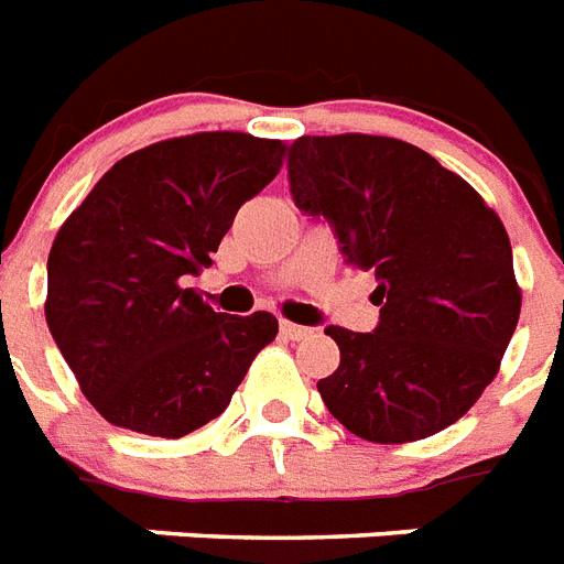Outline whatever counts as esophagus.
Returning a JSON list of instances; mask_svg holds the SVG:
<instances>
[{
  "label": "esophagus",
  "mask_w": 564,
  "mask_h": 564,
  "mask_svg": "<svg viewBox=\"0 0 564 564\" xmlns=\"http://www.w3.org/2000/svg\"><path fill=\"white\" fill-rule=\"evenodd\" d=\"M279 332H282L288 340H303V337L311 335V328L296 326V323H288V319H282V323H279Z\"/></svg>",
  "instance_id": "1"
}]
</instances>
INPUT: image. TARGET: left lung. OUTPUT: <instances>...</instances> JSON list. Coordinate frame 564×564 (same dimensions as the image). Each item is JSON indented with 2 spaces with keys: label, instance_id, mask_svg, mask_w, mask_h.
<instances>
[{
  "label": "left lung",
  "instance_id": "8db88e82",
  "mask_svg": "<svg viewBox=\"0 0 564 564\" xmlns=\"http://www.w3.org/2000/svg\"><path fill=\"white\" fill-rule=\"evenodd\" d=\"M294 204L326 218L340 253L376 276L372 332L328 326L340 367L328 413L369 443H413L466 416L498 376L521 314L510 236L454 171L402 139L300 137Z\"/></svg>",
  "mask_w": 564,
  "mask_h": 564
}]
</instances>
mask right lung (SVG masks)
Instances as JSON below:
<instances>
[{"mask_svg": "<svg viewBox=\"0 0 564 564\" xmlns=\"http://www.w3.org/2000/svg\"><path fill=\"white\" fill-rule=\"evenodd\" d=\"M285 145L232 130L165 139L119 160L63 220L46 323L110 425L177 440L227 410L276 337L268 311H212L186 276L218 253L236 212L282 169Z\"/></svg>", "mask_w": 564, "mask_h": 564, "instance_id": "1", "label": "right lung"}]
</instances>
